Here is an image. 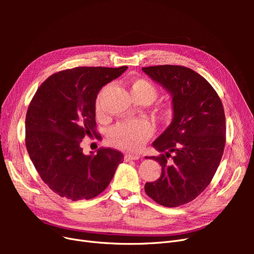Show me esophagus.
I'll list each match as a JSON object with an SVG mask.
<instances>
[{
  "label": "esophagus",
  "mask_w": 254,
  "mask_h": 254,
  "mask_svg": "<svg viewBox=\"0 0 254 254\" xmlns=\"http://www.w3.org/2000/svg\"><path fill=\"white\" fill-rule=\"evenodd\" d=\"M141 157L139 155H130V153H128V155H125L124 157V160L125 161H131V160H139Z\"/></svg>",
  "instance_id": "obj_1"
}]
</instances>
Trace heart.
<instances>
[{"mask_svg":"<svg viewBox=\"0 0 254 254\" xmlns=\"http://www.w3.org/2000/svg\"><path fill=\"white\" fill-rule=\"evenodd\" d=\"M130 92L136 102L152 103L158 97L159 91L151 81L145 78H132L129 81ZM95 110L97 115L104 114L102 95L97 97ZM161 119L167 120L171 117L172 109L166 105H161L157 109ZM151 125L146 120H136L132 122H124L115 125L109 132V142L115 147L128 150L137 151L145 145L146 141L151 135Z\"/></svg>","mask_w":254,"mask_h":254,"instance_id":"heart-1","label":"heart"}]
</instances>
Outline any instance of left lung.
I'll return each mask as SVG.
<instances>
[{
    "label": "left lung",
    "mask_w": 254,
    "mask_h": 254,
    "mask_svg": "<svg viewBox=\"0 0 254 254\" xmlns=\"http://www.w3.org/2000/svg\"><path fill=\"white\" fill-rule=\"evenodd\" d=\"M173 97L171 125L153 142L161 153L150 157L162 166L159 179L146 182L152 200L167 207L186 204L200 195L217 171L226 144L222 103L210 82L182 65L143 67Z\"/></svg>",
    "instance_id": "8db88e82"
}]
</instances>
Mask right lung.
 <instances>
[{
	"label": "right lung",
	"mask_w": 254,
	"mask_h": 254,
	"mask_svg": "<svg viewBox=\"0 0 254 254\" xmlns=\"http://www.w3.org/2000/svg\"><path fill=\"white\" fill-rule=\"evenodd\" d=\"M127 66H78L51 75L38 88L25 120V144L43 182L60 197L92 199L109 186L124 161L117 149L83 155L80 143L97 137L95 101Z\"/></svg>",
	"instance_id": "add662e5"
}]
</instances>
